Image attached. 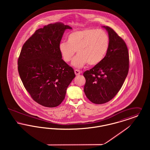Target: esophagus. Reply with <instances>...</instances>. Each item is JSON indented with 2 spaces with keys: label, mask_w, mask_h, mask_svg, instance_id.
Instances as JSON below:
<instances>
[{
  "label": "esophagus",
  "mask_w": 150,
  "mask_h": 150,
  "mask_svg": "<svg viewBox=\"0 0 150 150\" xmlns=\"http://www.w3.org/2000/svg\"><path fill=\"white\" fill-rule=\"evenodd\" d=\"M74 72H75V74L76 75H80V72H81L80 71V70H75Z\"/></svg>",
  "instance_id": "34e87169"
}]
</instances>
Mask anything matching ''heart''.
<instances>
[{
	"label": "heart",
	"instance_id": "b5f03b06",
	"mask_svg": "<svg viewBox=\"0 0 150 150\" xmlns=\"http://www.w3.org/2000/svg\"><path fill=\"white\" fill-rule=\"evenodd\" d=\"M109 46V36L105 31L86 29L69 33L67 42L59 43L58 49L65 62H69L76 51L78 54L72 59L71 64L80 68L86 64H99L106 56Z\"/></svg>",
	"mask_w": 150,
	"mask_h": 150
}]
</instances>
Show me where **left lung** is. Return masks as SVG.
Listing matches in <instances>:
<instances>
[{"label":"left lung","mask_w":150,"mask_h":150,"mask_svg":"<svg viewBox=\"0 0 150 150\" xmlns=\"http://www.w3.org/2000/svg\"><path fill=\"white\" fill-rule=\"evenodd\" d=\"M107 30L110 46L104 59L99 64L84 72L86 80L84 91L95 104H103L112 100L119 92L127 76L129 66V52L123 39L112 29Z\"/></svg>","instance_id":"1"}]
</instances>
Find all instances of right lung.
Listing matches in <instances>:
<instances>
[{"mask_svg":"<svg viewBox=\"0 0 150 150\" xmlns=\"http://www.w3.org/2000/svg\"><path fill=\"white\" fill-rule=\"evenodd\" d=\"M66 29L72 28L56 22L37 30L23 45L18 59V71L25 89L33 100L45 107L59 105L75 77L58 49Z\"/></svg>","mask_w":150,"mask_h":150,"instance_id":"add662e5","label":"right lung"}]
</instances>
